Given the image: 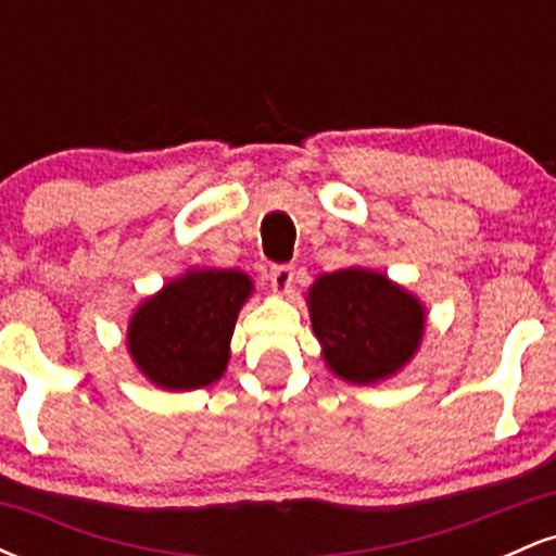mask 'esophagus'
<instances>
[{"instance_id":"obj_1","label":"esophagus","mask_w":556,"mask_h":556,"mask_svg":"<svg viewBox=\"0 0 556 556\" xmlns=\"http://www.w3.org/2000/svg\"><path fill=\"white\" fill-rule=\"evenodd\" d=\"M292 279H295V269L292 266H274L271 269V287L277 292H290L292 287Z\"/></svg>"}]
</instances>
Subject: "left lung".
Returning <instances> with one entry per match:
<instances>
[{
	"label": "left lung",
	"mask_w": 556,
	"mask_h": 556,
	"mask_svg": "<svg viewBox=\"0 0 556 556\" xmlns=\"http://www.w3.org/2000/svg\"><path fill=\"white\" fill-rule=\"evenodd\" d=\"M305 303L324 363L350 384L392 379L424 342V300L368 266L321 274Z\"/></svg>",
	"instance_id": "obj_1"
}]
</instances>
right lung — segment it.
Masks as SVG:
<instances>
[{
	"label": "right lung",
	"mask_w": 556,
	"mask_h": 556,
	"mask_svg": "<svg viewBox=\"0 0 556 556\" xmlns=\"http://www.w3.org/2000/svg\"><path fill=\"white\" fill-rule=\"evenodd\" d=\"M240 269L193 266L140 300L127 321V353L151 384L190 392L219 381L229 363L235 321L253 295Z\"/></svg>",
	"instance_id": "1"
}]
</instances>
